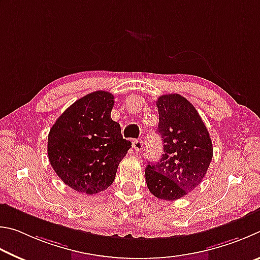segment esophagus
Returning a JSON list of instances; mask_svg holds the SVG:
<instances>
[{
	"instance_id": "obj_1",
	"label": "esophagus",
	"mask_w": 260,
	"mask_h": 260,
	"mask_svg": "<svg viewBox=\"0 0 260 260\" xmlns=\"http://www.w3.org/2000/svg\"><path fill=\"white\" fill-rule=\"evenodd\" d=\"M133 147L136 152H142L144 148V143L142 142V140H134Z\"/></svg>"
}]
</instances>
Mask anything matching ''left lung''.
<instances>
[{
    "label": "left lung",
    "mask_w": 260,
    "mask_h": 260,
    "mask_svg": "<svg viewBox=\"0 0 260 260\" xmlns=\"http://www.w3.org/2000/svg\"><path fill=\"white\" fill-rule=\"evenodd\" d=\"M156 107L163 154L157 163H148L145 177L154 197L174 201L202 183L212 160V142L200 114L183 95L163 94Z\"/></svg>",
    "instance_id": "1"
}]
</instances>
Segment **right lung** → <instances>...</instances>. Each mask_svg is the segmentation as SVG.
Wrapping results in <instances>:
<instances>
[{"label":"right lung","mask_w":260,"mask_h":260,"mask_svg":"<svg viewBox=\"0 0 260 260\" xmlns=\"http://www.w3.org/2000/svg\"><path fill=\"white\" fill-rule=\"evenodd\" d=\"M114 95L94 91L71 105L48 136L50 165L68 187L97 194L113 184L131 142L113 121Z\"/></svg>","instance_id":"right-lung-1"}]
</instances>
